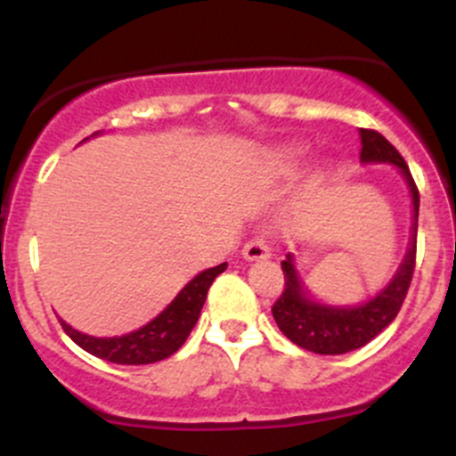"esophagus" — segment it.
Here are the masks:
<instances>
[{"label":"esophagus","mask_w":456,"mask_h":456,"mask_svg":"<svg viewBox=\"0 0 456 456\" xmlns=\"http://www.w3.org/2000/svg\"><path fill=\"white\" fill-rule=\"evenodd\" d=\"M242 257H245V260H262V257H269V245L265 242V238H251V240L242 247Z\"/></svg>","instance_id":"obj_1"}]
</instances>
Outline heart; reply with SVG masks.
<instances>
[{
	"label": "heart",
	"mask_w": 456,
	"mask_h": 456,
	"mask_svg": "<svg viewBox=\"0 0 456 456\" xmlns=\"http://www.w3.org/2000/svg\"><path fill=\"white\" fill-rule=\"evenodd\" d=\"M297 165V151L296 150H282L278 156H275V167L280 172H291Z\"/></svg>",
	"instance_id": "obj_1"
}]
</instances>
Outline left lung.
I'll list each match as a JSON object with an SVG mask.
<instances>
[{"label":"left lung","instance_id":"left-lung-1","mask_svg":"<svg viewBox=\"0 0 456 456\" xmlns=\"http://www.w3.org/2000/svg\"><path fill=\"white\" fill-rule=\"evenodd\" d=\"M360 136L362 163H390L399 167L403 181L411 187L415 223H412L411 247H408V254L399 265L395 278L364 305L329 306L311 300L300 275H297L296 265H293V256L289 254L287 260H282L284 289L282 296L275 300L271 314H273L280 330L293 344L311 353H320V355H342V353L362 348L372 338H377L397 317L403 300H406L408 287H411L412 271H415L419 190L412 181V174L403 156L379 132L360 130Z\"/></svg>","mask_w":456,"mask_h":456}]
</instances>
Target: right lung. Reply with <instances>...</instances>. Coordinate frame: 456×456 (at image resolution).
<instances>
[{
  "label": "right lung",
  "mask_w": 456,
  "mask_h": 456,
  "mask_svg": "<svg viewBox=\"0 0 456 456\" xmlns=\"http://www.w3.org/2000/svg\"><path fill=\"white\" fill-rule=\"evenodd\" d=\"M224 269H227V262L202 271L191 282L185 284V289L174 297L172 305L160 311L150 324L141 326L139 330H132L127 335H121V338H92V335L75 330L63 320L59 322H61L63 330L70 335L72 342L79 344L90 355L126 366L154 364V362L174 355L185 344L191 329L199 322L211 282Z\"/></svg>",
  "instance_id": "obj_1"
}]
</instances>
